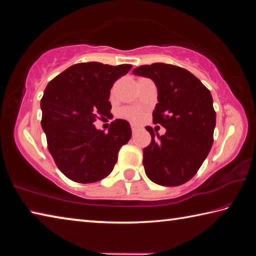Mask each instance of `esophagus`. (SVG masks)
<instances>
[{
    "label": "esophagus",
    "mask_w": 256,
    "mask_h": 256,
    "mask_svg": "<svg viewBox=\"0 0 256 256\" xmlns=\"http://www.w3.org/2000/svg\"><path fill=\"white\" fill-rule=\"evenodd\" d=\"M131 128H132V132H136L138 128H140V125H138L136 123H132L131 124Z\"/></svg>",
    "instance_id": "esophagus-1"
}]
</instances>
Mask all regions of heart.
I'll return each instance as SVG.
<instances>
[{"label": "heart", "instance_id": "b5f03b06", "mask_svg": "<svg viewBox=\"0 0 256 256\" xmlns=\"http://www.w3.org/2000/svg\"><path fill=\"white\" fill-rule=\"evenodd\" d=\"M124 114L125 116H128V118H132V120H140L142 118V114L138 110H124Z\"/></svg>", "mask_w": 256, "mask_h": 256}]
</instances>
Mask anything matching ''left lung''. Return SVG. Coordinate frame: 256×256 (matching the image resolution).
Wrapping results in <instances>:
<instances>
[{
  "label": "left lung",
  "mask_w": 256,
  "mask_h": 256,
  "mask_svg": "<svg viewBox=\"0 0 256 256\" xmlns=\"http://www.w3.org/2000/svg\"><path fill=\"white\" fill-rule=\"evenodd\" d=\"M133 74L149 78L158 90L154 122L166 128L157 138L152 128L144 149L146 176L162 186H178L196 174L214 144L216 112L211 92L190 71L164 63L142 66Z\"/></svg>",
  "instance_id": "1"
}]
</instances>
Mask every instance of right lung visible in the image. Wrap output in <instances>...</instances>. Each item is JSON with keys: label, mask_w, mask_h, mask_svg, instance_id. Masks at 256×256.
Masks as SVG:
<instances>
[{"label": "right lung", "mask_w": 256, "mask_h": 256, "mask_svg": "<svg viewBox=\"0 0 256 256\" xmlns=\"http://www.w3.org/2000/svg\"><path fill=\"white\" fill-rule=\"evenodd\" d=\"M131 68V64L79 63L47 84L40 100L42 128L52 157L68 178L94 183L112 172L120 146L131 138V126L115 120L105 133L94 122L98 115L110 114L112 86Z\"/></svg>", "instance_id": "add662e5"}]
</instances>
